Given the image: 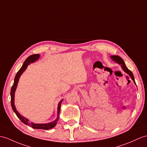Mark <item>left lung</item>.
Masks as SVG:
<instances>
[{"mask_svg": "<svg viewBox=\"0 0 147 147\" xmlns=\"http://www.w3.org/2000/svg\"><path fill=\"white\" fill-rule=\"evenodd\" d=\"M110 57H111V59H112L113 60V61H115L117 63L120 64V65H121V68H122V69L123 70V71H125V72H126L128 75H129V76L131 77L132 80L134 81L135 84L136 85L134 74H132V72L129 69H128V68L126 67V65H125V63L123 61V60L121 59L120 57L118 56V55H112V56H110Z\"/></svg>", "mask_w": 147, "mask_h": 147, "instance_id": "1", "label": "left lung"}]
</instances>
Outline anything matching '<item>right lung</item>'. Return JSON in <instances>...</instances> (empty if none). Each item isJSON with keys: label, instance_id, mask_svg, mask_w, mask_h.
Masks as SVG:
<instances>
[{"label": "right lung", "instance_id": "obj_1", "mask_svg": "<svg viewBox=\"0 0 147 147\" xmlns=\"http://www.w3.org/2000/svg\"><path fill=\"white\" fill-rule=\"evenodd\" d=\"M39 57H40V55L39 54H34L29 56L28 58L25 60V62L23 64V65L22 67L20 68V69L18 71V72L17 73L16 76L15 77V78H14V82L13 84L12 85V87L11 88V90H10V96H11V106L12 110L16 114V115L17 117L21 120L22 123L24 124H26L28 126H30V127L35 128V129H43V130H49V129H51V128L54 127L56 124H57V121L59 120V113H60V106H61V103L62 102L63 100H60V102L59 103L58 105V108H57V118L53 121H52L51 123H34L33 122H30L28 120V119L25 118L22 115H21L18 112V111L16 110V106L14 105V97H15V92L16 90V88L17 87V84L18 82H19V78L20 77L21 75L23 74L24 71L26 70L27 66L29 65L30 63H33L35 61L37 60Z\"/></svg>", "mask_w": 147, "mask_h": 147}]
</instances>
